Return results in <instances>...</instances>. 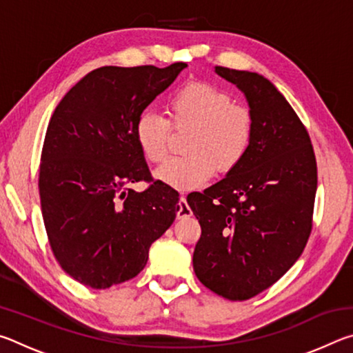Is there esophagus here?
<instances>
[{
	"instance_id": "esophagus-1",
	"label": "esophagus",
	"mask_w": 353,
	"mask_h": 353,
	"mask_svg": "<svg viewBox=\"0 0 353 353\" xmlns=\"http://www.w3.org/2000/svg\"><path fill=\"white\" fill-rule=\"evenodd\" d=\"M193 212H191L190 205L187 204V199L181 196V199H179V204H177V219H183V218H190Z\"/></svg>"
}]
</instances>
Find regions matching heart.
Instances as JSON below:
<instances>
[{"instance_id":"obj_1","label":"heart","mask_w":353,"mask_h":353,"mask_svg":"<svg viewBox=\"0 0 353 353\" xmlns=\"http://www.w3.org/2000/svg\"><path fill=\"white\" fill-rule=\"evenodd\" d=\"M174 128H190L183 151L154 171L157 181L171 188L190 191L210 181L214 171L229 172L246 157L254 141L255 123L248 107L234 104L227 92L207 82L179 88L166 104ZM170 123L152 110L141 112L134 126L135 141L148 162H162L166 155Z\"/></svg>"}]
</instances>
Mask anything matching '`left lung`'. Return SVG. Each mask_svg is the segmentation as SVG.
I'll use <instances>...</instances> for the list:
<instances>
[{"instance_id": "left-lung-1", "label": "left lung", "mask_w": 353, "mask_h": 353, "mask_svg": "<svg viewBox=\"0 0 353 353\" xmlns=\"http://www.w3.org/2000/svg\"><path fill=\"white\" fill-rule=\"evenodd\" d=\"M246 97L255 123L243 162L223 181L188 194L201 238L193 270L229 301H246L274 285L303 252L312 232L318 170L307 129L266 77L214 67Z\"/></svg>"}]
</instances>
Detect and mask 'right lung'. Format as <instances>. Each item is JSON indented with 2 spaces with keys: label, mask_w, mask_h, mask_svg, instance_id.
Wrapping results in <instances>:
<instances>
[{
  "label": "right lung",
  "mask_w": 353,
  "mask_h": 353,
  "mask_svg": "<svg viewBox=\"0 0 353 353\" xmlns=\"http://www.w3.org/2000/svg\"><path fill=\"white\" fill-rule=\"evenodd\" d=\"M187 63L101 67L65 94L48 124L39 174L45 229L62 270L104 290L135 277L174 223L179 193L151 181L134 126Z\"/></svg>",
  "instance_id": "right-lung-1"
}]
</instances>
